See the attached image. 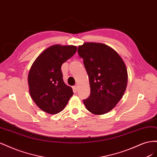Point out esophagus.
Returning <instances> with one entry per match:
<instances>
[{"instance_id": "esophagus-1", "label": "esophagus", "mask_w": 157, "mask_h": 157, "mask_svg": "<svg viewBox=\"0 0 157 157\" xmlns=\"http://www.w3.org/2000/svg\"><path fill=\"white\" fill-rule=\"evenodd\" d=\"M73 90L75 92H77V90H78V85H75V86H73Z\"/></svg>"}]
</instances>
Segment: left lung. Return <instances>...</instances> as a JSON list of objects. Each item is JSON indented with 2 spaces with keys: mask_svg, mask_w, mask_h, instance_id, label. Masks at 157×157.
Here are the masks:
<instances>
[{
  "mask_svg": "<svg viewBox=\"0 0 157 157\" xmlns=\"http://www.w3.org/2000/svg\"><path fill=\"white\" fill-rule=\"evenodd\" d=\"M78 55L89 77L90 95L83 101L87 110L104 115L115 107L127 86L126 65L117 52L105 44L84 42L78 46Z\"/></svg>",
  "mask_w": 157,
  "mask_h": 157,
  "instance_id": "1",
  "label": "left lung"
}]
</instances>
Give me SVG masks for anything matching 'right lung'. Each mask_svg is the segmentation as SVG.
<instances>
[{"mask_svg": "<svg viewBox=\"0 0 157 157\" xmlns=\"http://www.w3.org/2000/svg\"><path fill=\"white\" fill-rule=\"evenodd\" d=\"M77 50L73 45H52L32 64L28 74L29 93L42 111L51 115L59 113L72 97L73 89L63 82L61 67Z\"/></svg>", "mask_w": 157, "mask_h": 157, "instance_id": "obj_1", "label": "right lung"}]
</instances>
